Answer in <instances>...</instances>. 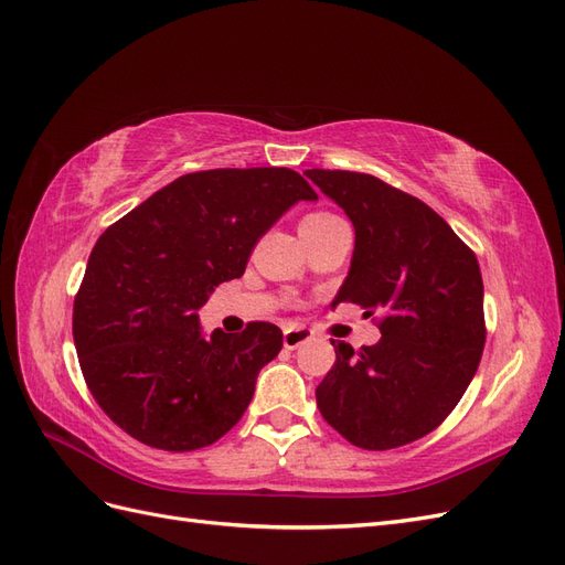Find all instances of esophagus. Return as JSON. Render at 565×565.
<instances>
[{"instance_id":"obj_1","label":"esophagus","mask_w":565,"mask_h":565,"mask_svg":"<svg viewBox=\"0 0 565 565\" xmlns=\"http://www.w3.org/2000/svg\"><path fill=\"white\" fill-rule=\"evenodd\" d=\"M313 337V332L309 330V328H289V330H285V337H282V344H285V349H289V351H295L297 347H301L303 341H309Z\"/></svg>"}]
</instances>
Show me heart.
Masks as SVG:
<instances>
[{"label":"heart","mask_w":565,"mask_h":565,"mask_svg":"<svg viewBox=\"0 0 565 565\" xmlns=\"http://www.w3.org/2000/svg\"><path fill=\"white\" fill-rule=\"evenodd\" d=\"M330 221H337V216H332V214H322V212H318V214H309V216H306V218L301 221V228H303V226H322V224H330Z\"/></svg>","instance_id":"obj_1"}]
</instances>
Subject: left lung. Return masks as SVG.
<instances>
[{
	"mask_svg": "<svg viewBox=\"0 0 565 565\" xmlns=\"http://www.w3.org/2000/svg\"><path fill=\"white\" fill-rule=\"evenodd\" d=\"M351 218L355 245L332 301L382 313V339L337 361L316 388L320 415L349 443L391 450L446 419L465 396L486 344L476 254L429 204L377 177L306 169Z\"/></svg>",
	"mask_w": 565,
	"mask_h": 565,
	"instance_id": "left-lung-1",
	"label": "left lung"
}]
</instances>
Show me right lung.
Instances as JSON below:
<instances>
[{
	"mask_svg": "<svg viewBox=\"0 0 565 565\" xmlns=\"http://www.w3.org/2000/svg\"><path fill=\"white\" fill-rule=\"evenodd\" d=\"M318 200L287 167L210 169L152 193L92 249L73 337L100 409L150 448L212 446L247 409L259 370L282 349L270 322L204 337L198 311L241 278L256 241Z\"/></svg>",
	"mask_w": 565,
	"mask_h": 565,
	"instance_id": "1",
	"label": "right lung"
}]
</instances>
